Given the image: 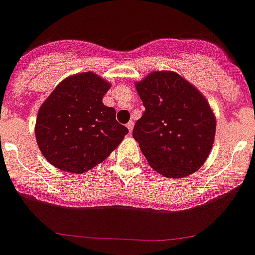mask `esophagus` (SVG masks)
I'll list each match as a JSON object with an SVG mask.
<instances>
[{"label":"esophagus","instance_id":"esophagus-1","mask_svg":"<svg viewBox=\"0 0 255 255\" xmlns=\"http://www.w3.org/2000/svg\"><path fill=\"white\" fill-rule=\"evenodd\" d=\"M133 126H134V123H133L132 121H130V122H128V123H127V128H128V130H129V133H132V130H133Z\"/></svg>","mask_w":255,"mask_h":255}]
</instances>
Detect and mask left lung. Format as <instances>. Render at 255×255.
Segmentation results:
<instances>
[{
	"label": "left lung",
	"mask_w": 255,
	"mask_h": 255,
	"mask_svg": "<svg viewBox=\"0 0 255 255\" xmlns=\"http://www.w3.org/2000/svg\"><path fill=\"white\" fill-rule=\"evenodd\" d=\"M135 88L145 111L133 138L150 167L168 178L198 170L216 135V118L201 92L174 72H153Z\"/></svg>",
	"instance_id": "left-lung-1"
}]
</instances>
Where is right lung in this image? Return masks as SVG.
Returning a JSON list of instances; mask_svg holds the SVG:
<instances>
[{
    "label": "right lung",
    "instance_id": "obj_1",
    "mask_svg": "<svg viewBox=\"0 0 255 255\" xmlns=\"http://www.w3.org/2000/svg\"><path fill=\"white\" fill-rule=\"evenodd\" d=\"M111 85L92 72L62 81L41 106L36 139L42 154L56 168L87 172L102 163L122 142L128 128L116 110L103 105Z\"/></svg>",
    "mask_w": 255,
    "mask_h": 255
}]
</instances>
